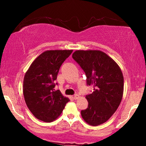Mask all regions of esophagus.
<instances>
[{
  "label": "esophagus",
  "mask_w": 146,
  "mask_h": 146,
  "mask_svg": "<svg viewBox=\"0 0 146 146\" xmlns=\"http://www.w3.org/2000/svg\"><path fill=\"white\" fill-rule=\"evenodd\" d=\"M78 98H79L78 94H75L74 96V98L75 100H76V99Z\"/></svg>",
  "instance_id": "obj_1"
}]
</instances>
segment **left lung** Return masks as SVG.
Wrapping results in <instances>:
<instances>
[{
	"mask_svg": "<svg viewBox=\"0 0 146 146\" xmlns=\"http://www.w3.org/2000/svg\"><path fill=\"white\" fill-rule=\"evenodd\" d=\"M72 58L84 71L87 86H94L86 96L88 106L81 111L82 118L91 125H99L109 119L122 99L123 77L118 65L100 50H76Z\"/></svg>",
	"mask_w": 146,
	"mask_h": 146,
	"instance_id": "1",
	"label": "left lung"
}]
</instances>
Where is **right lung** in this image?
I'll return each instance as SVG.
<instances>
[{
	"instance_id": "right-lung-1",
	"label": "right lung",
	"mask_w": 146,
	"mask_h": 146,
	"mask_svg": "<svg viewBox=\"0 0 146 146\" xmlns=\"http://www.w3.org/2000/svg\"><path fill=\"white\" fill-rule=\"evenodd\" d=\"M73 50H48L36 58L26 72L23 94L28 108L40 120H55L70 101L54 87L60 68Z\"/></svg>"
}]
</instances>
